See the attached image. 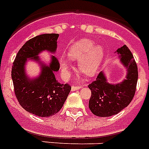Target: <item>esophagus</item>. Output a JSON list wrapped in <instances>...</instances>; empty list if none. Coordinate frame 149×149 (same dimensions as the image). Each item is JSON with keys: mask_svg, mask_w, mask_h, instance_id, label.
<instances>
[{"mask_svg": "<svg viewBox=\"0 0 149 149\" xmlns=\"http://www.w3.org/2000/svg\"><path fill=\"white\" fill-rule=\"evenodd\" d=\"M81 88H82V86H72V88H71V91H72V92H74V91L80 89Z\"/></svg>", "mask_w": 149, "mask_h": 149, "instance_id": "1", "label": "esophagus"}]
</instances>
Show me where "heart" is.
Segmentation results:
<instances>
[{"label":"heart","instance_id":"b5f03b06","mask_svg":"<svg viewBox=\"0 0 149 149\" xmlns=\"http://www.w3.org/2000/svg\"><path fill=\"white\" fill-rule=\"evenodd\" d=\"M104 50L100 45H94V42L82 38L72 43L69 47L67 57L72 61H79V70L88 77H93L98 72L103 60ZM64 57L60 59L61 72L68 76L70 63Z\"/></svg>","mask_w":149,"mask_h":149}]
</instances>
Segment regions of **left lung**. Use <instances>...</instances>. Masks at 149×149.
I'll return each instance as SVG.
<instances>
[{
    "label": "left lung",
    "instance_id": "left-lung-1",
    "mask_svg": "<svg viewBox=\"0 0 149 149\" xmlns=\"http://www.w3.org/2000/svg\"><path fill=\"white\" fill-rule=\"evenodd\" d=\"M120 62L127 69L126 77L118 83H110L104 71L88 85L92 95L88 107L95 116L111 117L127 107L134 97L138 80V68L131 51L123 45L115 51Z\"/></svg>",
    "mask_w": 149,
    "mask_h": 149
}]
</instances>
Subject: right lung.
Returning a JSON list of instances; mask_svg holds the SVG:
<instances>
[{"label":"right lung","mask_w":149,"mask_h":149,"mask_svg":"<svg viewBox=\"0 0 149 149\" xmlns=\"http://www.w3.org/2000/svg\"><path fill=\"white\" fill-rule=\"evenodd\" d=\"M58 34H42L26 42L17 53L13 62L11 77L15 95L26 111L38 117H51L62 108L71 87L57 81L55 73L60 63L54 55L50 63H45L39 57L43 51L55 54ZM29 59L40 65V72L31 78L26 72V64Z\"/></svg>","instance_id":"obj_1"}]
</instances>
